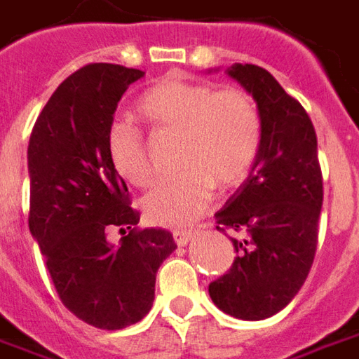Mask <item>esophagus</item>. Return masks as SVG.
Returning a JSON list of instances; mask_svg holds the SVG:
<instances>
[{
    "mask_svg": "<svg viewBox=\"0 0 359 359\" xmlns=\"http://www.w3.org/2000/svg\"><path fill=\"white\" fill-rule=\"evenodd\" d=\"M172 237H175V243L179 247H187L188 243L192 241V237H194V233L187 231V229H177V231H172Z\"/></svg>",
    "mask_w": 359,
    "mask_h": 359,
    "instance_id": "34e87169",
    "label": "esophagus"
}]
</instances>
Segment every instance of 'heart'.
Returning <instances> with one entry per match:
<instances>
[{
  "label": "heart",
  "mask_w": 359,
  "mask_h": 359,
  "mask_svg": "<svg viewBox=\"0 0 359 359\" xmlns=\"http://www.w3.org/2000/svg\"><path fill=\"white\" fill-rule=\"evenodd\" d=\"M137 114L157 132L179 134L177 165L182 171L163 179L144 198L147 222L187 227L204 214L217 187L241 184L257 161L262 118L257 101L241 89L215 91L210 85L161 79L137 99ZM112 169L134 187L154 180L147 145L132 122L118 120L107 134Z\"/></svg>",
  "instance_id": "1"
}]
</instances>
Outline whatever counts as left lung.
<instances>
[{
  "label": "left lung",
  "instance_id": "left-lung-1",
  "mask_svg": "<svg viewBox=\"0 0 359 359\" xmlns=\"http://www.w3.org/2000/svg\"><path fill=\"white\" fill-rule=\"evenodd\" d=\"M225 74L257 101L262 144L249 177L215 214L219 231L239 237H231L235 262L210 284V297L235 319L262 320L297 295L315 258L323 208L317 134L266 69L233 64Z\"/></svg>",
  "mask_w": 359,
  "mask_h": 359
}]
</instances>
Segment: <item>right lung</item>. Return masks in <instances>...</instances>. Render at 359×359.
I'll list each match as a JSON object with an SVG mask.
<instances>
[{
	"label": "right lung",
	"instance_id": "add662e5",
	"mask_svg": "<svg viewBox=\"0 0 359 359\" xmlns=\"http://www.w3.org/2000/svg\"><path fill=\"white\" fill-rule=\"evenodd\" d=\"M142 69L89 64L57 87L29 142V229L57 295L77 319L102 330L136 325L149 313L155 276L177 249L165 229L126 231L140 214L112 169L107 134L118 101ZM127 233L118 245L106 231Z\"/></svg>",
	"mask_w": 359,
	"mask_h": 359
}]
</instances>
